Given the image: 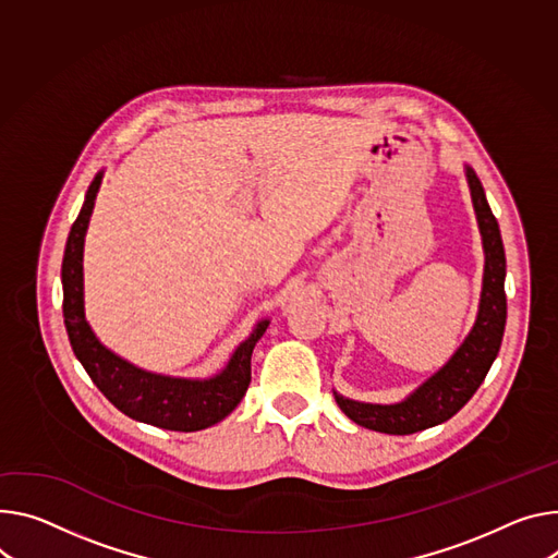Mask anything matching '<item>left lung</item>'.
<instances>
[{"label": "left lung", "instance_id": "obj_1", "mask_svg": "<svg viewBox=\"0 0 558 558\" xmlns=\"http://www.w3.org/2000/svg\"><path fill=\"white\" fill-rule=\"evenodd\" d=\"M465 178L485 253L476 320L459 349L451 353V359L425 383H421L410 396H404L398 402H363L333 391V398L344 416L361 427L404 436L449 421L474 396L498 356L505 318H508L505 248L498 222L487 205L483 184L470 165H465Z\"/></svg>", "mask_w": 558, "mask_h": 558}]
</instances>
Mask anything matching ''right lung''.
<instances>
[{"label":"right lung","instance_id":"1","mask_svg":"<svg viewBox=\"0 0 558 558\" xmlns=\"http://www.w3.org/2000/svg\"><path fill=\"white\" fill-rule=\"evenodd\" d=\"M102 178L105 171H97L86 191L80 216L71 227L62 260V310L73 353L97 389L129 418L171 432L207 429L227 418L246 393L251 383V353L267 331L269 320H258L248 338L235 347L229 363L209 378H184L148 372L129 363L107 344L99 342L84 314L82 263L84 238Z\"/></svg>","mask_w":558,"mask_h":558}]
</instances>
